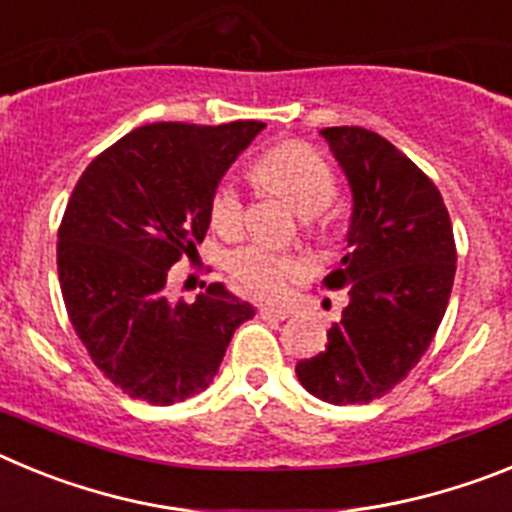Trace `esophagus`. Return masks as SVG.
<instances>
[{
    "mask_svg": "<svg viewBox=\"0 0 512 512\" xmlns=\"http://www.w3.org/2000/svg\"><path fill=\"white\" fill-rule=\"evenodd\" d=\"M259 315L261 318H269V320H287L289 318V310H282V307H259Z\"/></svg>",
    "mask_w": 512,
    "mask_h": 512,
    "instance_id": "esophagus-1",
    "label": "esophagus"
}]
</instances>
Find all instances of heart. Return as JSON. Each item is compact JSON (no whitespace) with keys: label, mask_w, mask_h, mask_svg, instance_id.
I'll return each instance as SVG.
<instances>
[{"label":"heart","mask_w":512,"mask_h":512,"mask_svg":"<svg viewBox=\"0 0 512 512\" xmlns=\"http://www.w3.org/2000/svg\"><path fill=\"white\" fill-rule=\"evenodd\" d=\"M253 174L266 189L287 197L300 215H318L336 197V176L325 164V158L300 140H287L269 148L253 164ZM243 217L246 202L241 187L233 179H223L210 200L212 228L223 235H235L243 228ZM228 271L251 295L261 300H279L287 292L289 282L305 271V264L295 253L256 241L233 251Z\"/></svg>","instance_id":"obj_1"}]
</instances>
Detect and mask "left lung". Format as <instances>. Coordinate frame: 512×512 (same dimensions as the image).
<instances>
[{
	"label": "left lung",
	"mask_w": 512,
	"mask_h": 512,
	"mask_svg": "<svg viewBox=\"0 0 512 512\" xmlns=\"http://www.w3.org/2000/svg\"><path fill=\"white\" fill-rule=\"evenodd\" d=\"M354 194L348 253L328 289H348L325 351L297 361L310 395L366 405L387 395L428 351L456 274L451 217L436 184L390 140L343 125L320 130Z\"/></svg>",
	"instance_id": "left-lung-1"
}]
</instances>
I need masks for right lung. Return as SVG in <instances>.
Wrapping results in <instances>:
<instances>
[{
  "instance_id": "add662e5",
  "label": "right lung",
  "mask_w": 512,
  "mask_h": 512,
  "mask_svg": "<svg viewBox=\"0 0 512 512\" xmlns=\"http://www.w3.org/2000/svg\"><path fill=\"white\" fill-rule=\"evenodd\" d=\"M264 122H153L99 153L58 228V282L76 336L133 400L174 405L215 379L235 328L253 318L220 282L166 297L169 269L197 253L210 200Z\"/></svg>"
}]
</instances>
